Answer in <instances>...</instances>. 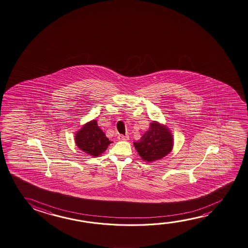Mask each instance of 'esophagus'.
I'll use <instances>...</instances> for the list:
<instances>
[{"mask_svg":"<svg viewBox=\"0 0 248 248\" xmlns=\"http://www.w3.org/2000/svg\"><path fill=\"white\" fill-rule=\"evenodd\" d=\"M118 139L119 141H127L129 140V136H124V135H118Z\"/></svg>","mask_w":248,"mask_h":248,"instance_id":"obj_1","label":"esophagus"}]
</instances>
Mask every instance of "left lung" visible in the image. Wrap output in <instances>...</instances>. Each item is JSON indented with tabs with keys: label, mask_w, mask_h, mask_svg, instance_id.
I'll list each match as a JSON object with an SVG mask.
<instances>
[{
	"label": "left lung",
	"mask_w": 248,
	"mask_h": 248,
	"mask_svg": "<svg viewBox=\"0 0 248 248\" xmlns=\"http://www.w3.org/2000/svg\"><path fill=\"white\" fill-rule=\"evenodd\" d=\"M134 146L142 160L151 163L163 158L170 152L173 138L167 127L153 122L141 139L134 142Z\"/></svg>",
	"instance_id": "left-lung-1"
}]
</instances>
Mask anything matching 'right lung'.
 Masks as SVG:
<instances>
[{"label": "right lung", "mask_w": 248, "mask_h": 248, "mask_svg": "<svg viewBox=\"0 0 248 248\" xmlns=\"http://www.w3.org/2000/svg\"><path fill=\"white\" fill-rule=\"evenodd\" d=\"M75 142L80 150L93 156L102 154L111 143L98 127L96 120L85 124L81 130L78 131L75 136Z\"/></svg>", "instance_id": "1"}]
</instances>
